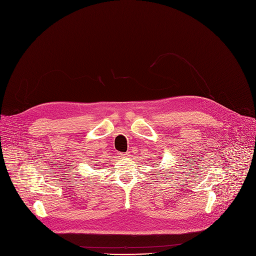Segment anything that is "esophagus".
<instances>
[{
    "mask_svg": "<svg viewBox=\"0 0 256 256\" xmlns=\"http://www.w3.org/2000/svg\"><path fill=\"white\" fill-rule=\"evenodd\" d=\"M120 156H121V158H127V156H130V154L129 152H124V154H121Z\"/></svg>",
    "mask_w": 256,
    "mask_h": 256,
    "instance_id": "34e87169",
    "label": "esophagus"
}]
</instances>
